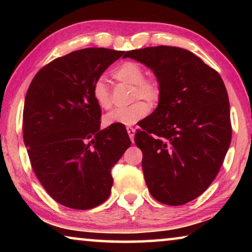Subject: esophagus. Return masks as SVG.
<instances>
[{
  "instance_id": "esophagus-1",
  "label": "esophagus",
  "mask_w": 252,
  "mask_h": 252,
  "mask_svg": "<svg viewBox=\"0 0 252 252\" xmlns=\"http://www.w3.org/2000/svg\"><path fill=\"white\" fill-rule=\"evenodd\" d=\"M126 131H127V134H129L131 141L133 142V139H134V134H135V130L133 129V127L131 126H126Z\"/></svg>"
}]
</instances>
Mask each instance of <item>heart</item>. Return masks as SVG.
Here are the masks:
<instances>
[{
  "mask_svg": "<svg viewBox=\"0 0 252 252\" xmlns=\"http://www.w3.org/2000/svg\"><path fill=\"white\" fill-rule=\"evenodd\" d=\"M144 72L141 65L135 62H125L113 72V76L123 83L133 85L132 100L143 99L153 104L159 101L161 95L160 83L155 78H143ZM92 95L101 109L111 106V95L108 83L103 78L94 81L92 87ZM149 112V106L143 101H136L126 108H117L106 113L103 121L106 126L122 125L131 126L141 120Z\"/></svg>",
  "mask_w": 252,
  "mask_h": 252,
  "instance_id": "obj_1",
  "label": "heart"
}]
</instances>
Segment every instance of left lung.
<instances>
[{"instance_id":"1","label":"left lung","mask_w":252,"mask_h":252,"mask_svg":"<svg viewBox=\"0 0 252 252\" xmlns=\"http://www.w3.org/2000/svg\"><path fill=\"white\" fill-rule=\"evenodd\" d=\"M160 83L157 109L134 135L153 198L181 206L211 185L231 142L229 97L218 72L176 46L127 51Z\"/></svg>"}]
</instances>
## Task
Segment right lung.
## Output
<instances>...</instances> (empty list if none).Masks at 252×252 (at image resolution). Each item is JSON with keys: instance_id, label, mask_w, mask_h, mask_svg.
<instances>
[{"instance_id": "obj_1", "label": "right lung", "mask_w": 252, "mask_h": 252, "mask_svg": "<svg viewBox=\"0 0 252 252\" xmlns=\"http://www.w3.org/2000/svg\"><path fill=\"white\" fill-rule=\"evenodd\" d=\"M123 51L89 48L58 58L34 76L24 101L23 139L34 173L62 206L87 210L109 198L111 168L130 147L126 127L100 130L96 79Z\"/></svg>"}]
</instances>
